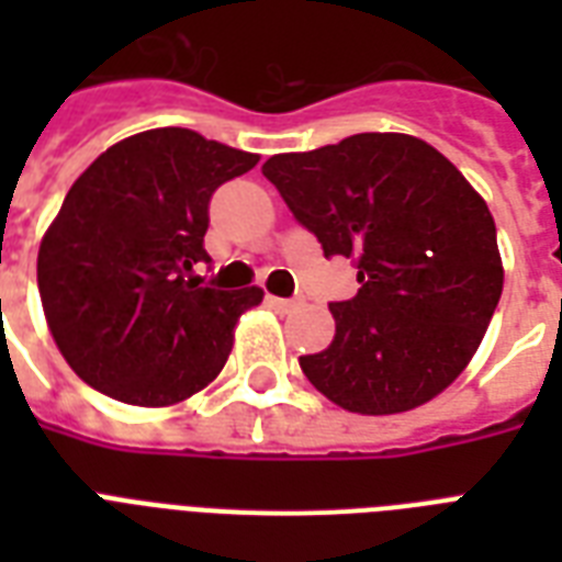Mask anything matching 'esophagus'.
<instances>
[{
	"label": "esophagus",
	"instance_id": "esophagus-1",
	"mask_svg": "<svg viewBox=\"0 0 562 562\" xmlns=\"http://www.w3.org/2000/svg\"><path fill=\"white\" fill-rule=\"evenodd\" d=\"M268 303H271L277 312H294V308L300 306L297 300H291V297H277V294H268Z\"/></svg>",
	"mask_w": 562,
	"mask_h": 562
}]
</instances>
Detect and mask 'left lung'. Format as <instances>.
I'll use <instances>...</instances> for the list:
<instances>
[{"instance_id": "left-lung-1", "label": "left lung", "mask_w": 562, "mask_h": 562, "mask_svg": "<svg viewBox=\"0 0 562 562\" xmlns=\"http://www.w3.org/2000/svg\"><path fill=\"white\" fill-rule=\"evenodd\" d=\"M262 175L324 256H356L359 294L333 303L335 338L300 356L306 379L352 414H402L443 393L496 312V221L470 180L408 134H356L273 154Z\"/></svg>"}]
</instances>
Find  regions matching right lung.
Returning <instances> with one entry per match:
<instances>
[{
  "label": "right lung",
  "instance_id": "right-lung-1",
  "mask_svg": "<svg viewBox=\"0 0 562 562\" xmlns=\"http://www.w3.org/2000/svg\"><path fill=\"white\" fill-rule=\"evenodd\" d=\"M259 154L157 127L110 145L66 192L37 254L48 333L78 379L166 408L203 391L262 289H203L210 198Z\"/></svg>",
  "mask_w": 562,
  "mask_h": 562
}]
</instances>
